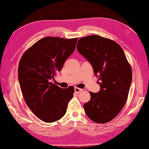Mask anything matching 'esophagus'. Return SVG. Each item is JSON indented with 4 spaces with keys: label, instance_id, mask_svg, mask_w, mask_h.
I'll use <instances>...</instances> for the list:
<instances>
[{
    "label": "esophagus",
    "instance_id": "1",
    "mask_svg": "<svg viewBox=\"0 0 149 149\" xmlns=\"http://www.w3.org/2000/svg\"><path fill=\"white\" fill-rule=\"evenodd\" d=\"M74 91L76 93H80L83 91V89H80L78 88H74Z\"/></svg>",
    "mask_w": 149,
    "mask_h": 149
}]
</instances>
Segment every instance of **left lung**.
<instances>
[{
	"label": "left lung",
	"instance_id": "1",
	"mask_svg": "<svg viewBox=\"0 0 149 149\" xmlns=\"http://www.w3.org/2000/svg\"><path fill=\"white\" fill-rule=\"evenodd\" d=\"M76 48L91 63L100 80V91L89 92L84 104L88 118L96 123L115 118L124 106L132 83V69L123 49L113 40L94 35L81 38Z\"/></svg>",
	"mask_w": 149,
	"mask_h": 149
}]
</instances>
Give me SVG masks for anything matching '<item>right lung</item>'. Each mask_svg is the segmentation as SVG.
Returning <instances> with one entry per match:
<instances>
[{
	"label": "right lung",
	"mask_w": 149,
	"mask_h": 149,
	"mask_svg": "<svg viewBox=\"0 0 149 149\" xmlns=\"http://www.w3.org/2000/svg\"><path fill=\"white\" fill-rule=\"evenodd\" d=\"M78 38L45 37L22 56L18 68L21 91L33 113L45 123L60 119L73 97L74 88L63 89L51 82L75 49Z\"/></svg>",
	"instance_id": "add662e5"
}]
</instances>
